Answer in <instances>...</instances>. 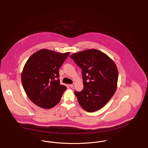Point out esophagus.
<instances>
[{
  "instance_id": "obj_1",
  "label": "esophagus",
  "mask_w": 148,
  "mask_h": 148,
  "mask_svg": "<svg viewBox=\"0 0 148 148\" xmlns=\"http://www.w3.org/2000/svg\"><path fill=\"white\" fill-rule=\"evenodd\" d=\"M74 86H75V84H74V83H73L72 84H71V85H70V86H71V88H74Z\"/></svg>"
}]
</instances>
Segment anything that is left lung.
Masks as SVG:
<instances>
[{
	"label": "left lung",
	"mask_w": 148,
	"mask_h": 148,
	"mask_svg": "<svg viewBox=\"0 0 148 148\" xmlns=\"http://www.w3.org/2000/svg\"><path fill=\"white\" fill-rule=\"evenodd\" d=\"M70 57L82 70L84 88L80 92H74L79 103L89 112L100 110L116 91V65L106 54L95 49L79 52Z\"/></svg>",
	"instance_id": "1"
}]
</instances>
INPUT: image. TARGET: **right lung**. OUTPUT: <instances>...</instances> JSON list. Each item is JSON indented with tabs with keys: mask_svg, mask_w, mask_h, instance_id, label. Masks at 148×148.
I'll list each match as a JSON object with an SVG mask.
<instances>
[{
	"mask_svg": "<svg viewBox=\"0 0 148 148\" xmlns=\"http://www.w3.org/2000/svg\"><path fill=\"white\" fill-rule=\"evenodd\" d=\"M69 54L42 49L27 60L21 82L27 96L37 106L51 108L60 100L66 87L60 84L59 69Z\"/></svg>",
	"mask_w": 148,
	"mask_h": 148,
	"instance_id": "1",
	"label": "right lung"
}]
</instances>
